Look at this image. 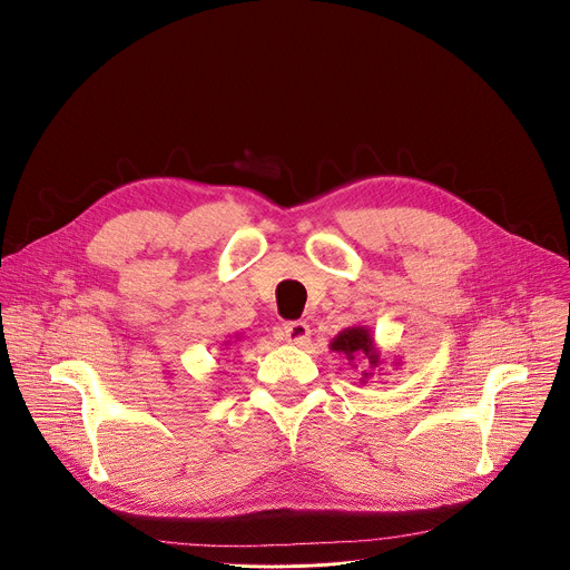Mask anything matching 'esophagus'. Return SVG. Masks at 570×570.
Listing matches in <instances>:
<instances>
[{"label": "esophagus", "instance_id": "obj_1", "mask_svg": "<svg viewBox=\"0 0 570 570\" xmlns=\"http://www.w3.org/2000/svg\"><path fill=\"white\" fill-rule=\"evenodd\" d=\"M309 326L305 324V321H288V324L282 326V337L288 342V344H295L301 346L309 340Z\"/></svg>", "mask_w": 570, "mask_h": 570}]
</instances>
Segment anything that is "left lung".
<instances>
[{"label":"left lung","instance_id":"1","mask_svg":"<svg viewBox=\"0 0 570 570\" xmlns=\"http://www.w3.org/2000/svg\"><path fill=\"white\" fill-rule=\"evenodd\" d=\"M331 350L337 354H344L346 361H363L367 365L370 373H363L365 382L367 377H373L375 373H380L382 367V358H380V350L375 346L373 335H370L367 328L363 326H354V328H344L333 342H331Z\"/></svg>","mask_w":570,"mask_h":570}]
</instances>
